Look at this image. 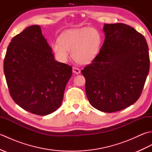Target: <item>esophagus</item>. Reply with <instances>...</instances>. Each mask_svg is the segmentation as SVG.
<instances>
[{"label": "esophagus", "instance_id": "esophagus-1", "mask_svg": "<svg viewBox=\"0 0 152 152\" xmlns=\"http://www.w3.org/2000/svg\"><path fill=\"white\" fill-rule=\"evenodd\" d=\"M72 72L76 74H79L80 73V70L76 67H73L72 68Z\"/></svg>", "mask_w": 152, "mask_h": 152}]
</instances>
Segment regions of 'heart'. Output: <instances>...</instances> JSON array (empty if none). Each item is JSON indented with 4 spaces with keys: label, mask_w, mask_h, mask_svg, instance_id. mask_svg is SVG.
Here are the masks:
<instances>
[{
    "label": "heart",
    "mask_w": 152,
    "mask_h": 152,
    "mask_svg": "<svg viewBox=\"0 0 152 152\" xmlns=\"http://www.w3.org/2000/svg\"><path fill=\"white\" fill-rule=\"evenodd\" d=\"M52 45L54 53L61 62H66L71 52L72 59L81 64L91 63L99 53L101 36L94 28H81L68 31Z\"/></svg>",
    "instance_id": "heart-1"
}]
</instances>
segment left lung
Returning a JSON list of instances; mask_svg holds the SVG:
<instances>
[{
  "mask_svg": "<svg viewBox=\"0 0 152 152\" xmlns=\"http://www.w3.org/2000/svg\"><path fill=\"white\" fill-rule=\"evenodd\" d=\"M99 53L82 73L86 92L95 108L111 113L140 97L150 69L149 50L142 34L124 23L104 24Z\"/></svg>",
  "mask_w": 152,
  "mask_h": 152,
  "instance_id": "left-lung-1",
  "label": "left lung"
}]
</instances>
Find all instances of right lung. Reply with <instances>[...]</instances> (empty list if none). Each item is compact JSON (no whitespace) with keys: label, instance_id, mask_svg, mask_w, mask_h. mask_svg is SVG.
Masks as SVG:
<instances>
[{"label":"right lung","instance_id":"obj_1","mask_svg":"<svg viewBox=\"0 0 152 152\" xmlns=\"http://www.w3.org/2000/svg\"><path fill=\"white\" fill-rule=\"evenodd\" d=\"M72 67L55 60L39 25H32L12 38L4 72L12 99L32 114L46 115L62 103Z\"/></svg>","mask_w":152,"mask_h":152}]
</instances>
